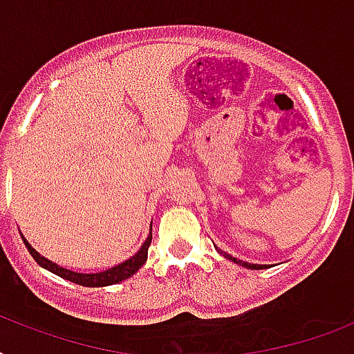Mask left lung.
<instances>
[{
  "label": "left lung",
  "mask_w": 354,
  "mask_h": 354,
  "mask_svg": "<svg viewBox=\"0 0 354 354\" xmlns=\"http://www.w3.org/2000/svg\"><path fill=\"white\" fill-rule=\"evenodd\" d=\"M221 253H222V255H224V257H226V259H230V261H233V263L241 264V266H246V268H250V270H263V268H266V264H252V263H244V261H239V259L232 257V255H230V253H226V252H221Z\"/></svg>",
  "instance_id": "obj_1"
}]
</instances>
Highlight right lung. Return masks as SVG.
<instances>
[{
	"instance_id": "1",
	"label": "right lung",
	"mask_w": 354,
	"mask_h": 354,
	"mask_svg": "<svg viewBox=\"0 0 354 354\" xmlns=\"http://www.w3.org/2000/svg\"><path fill=\"white\" fill-rule=\"evenodd\" d=\"M21 239H24V244L27 246V250H29V253L32 255V259H35L36 263L40 264V266H44V268L53 272V274L60 275L62 279H68L71 281V283H77V285L80 286H93V288H95V286L118 285V283H121V281L132 277V275L136 274V272H138L145 263H147L149 246H150V242H152V233H149L147 241L143 242V246L139 248V252L136 253V255H132V257L127 259V261H122L121 264L113 266V268L99 272V274H79V272H73V270L62 268V266H58L57 263H53V261H49V259L41 257L40 253L36 252L35 248L30 246L29 242H27V239H25L24 235H21Z\"/></svg>"
}]
</instances>
